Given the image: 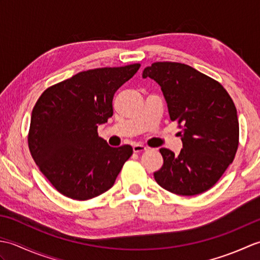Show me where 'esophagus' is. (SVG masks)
Here are the masks:
<instances>
[{
    "mask_svg": "<svg viewBox=\"0 0 260 260\" xmlns=\"http://www.w3.org/2000/svg\"><path fill=\"white\" fill-rule=\"evenodd\" d=\"M147 150H148V147H146L145 145H143V144H135L133 146V151L135 153H142V152H145Z\"/></svg>",
    "mask_w": 260,
    "mask_h": 260,
    "instance_id": "34e87169",
    "label": "esophagus"
}]
</instances>
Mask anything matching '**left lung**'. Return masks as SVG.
Here are the masks:
<instances>
[{"label":"left lung","instance_id":"1","mask_svg":"<svg viewBox=\"0 0 260 260\" xmlns=\"http://www.w3.org/2000/svg\"><path fill=\"white\" fill-rule=\"evenodd\" d=\"M161 86L170 118L182 128L179 155L161 148L163 165L154 178L163 189L196 196L217 183L239 145V121L228 91L219 81L180 62H154L143 71Z\"/></svg>","mask_w":260,"mask_h":260}]
</instances>
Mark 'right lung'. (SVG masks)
Instances as JSON below:
<instances>
[{"label":"right lung","instance_id":"right-lung-1","mask_svg":"<svg viewBox=\"0 0 260 260\" xmlns=\"http://www.w3.org/2000/svg\"><path fill=\"white\" fill-rule=\"evenodd\" d=\"M140 67L133 63L81 71L39 97L27 144L43 175L64 197L85 201L103 194L133 154L131 145L110 147L97 128L113 116L116 90Z\"/></svg>","mask_w":260,"mask_h":260}]
</instances>
